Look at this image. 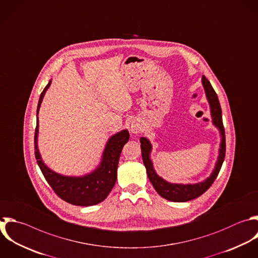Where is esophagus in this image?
I'll list each match as a JSON object with an SVG mask.
<instances>
[{
	"label": "esophagus",
	"mask_w": 258,
	"mask_h": 258,
	"mask_svg": "<svg viewBox=\"0 0 258 258\" xmlns=\"http://www.w3.org/2000/svg\"><path fill=\"white\" fill-rule=\"evenodd\" d=\"M130 131H131L132 133H137V132H139V131H140V126H139V124H137V123H132L131 126H130Z\"/></svg>",
	"instance_id": "34e87169"
}]
</instances>
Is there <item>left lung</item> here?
<instances>
[{"label":"left lung","mask_w":258,"mask_h":258,"mask_svg":"<svg viewBox=\"0 0 258 258\" xmlns=\"http://www.w3.org/2000/svg\"><path fill=\"white\" fill-rule=\"evenodd\" d=\"M202 85L204 87L206 98L210 106L212 123L219 130L220 138H221L219 155L210 176L205 178L203 181H200L197 183H173L165 180L163 177L158 175L154 169L153 162L150 156L152 151L151 142L146 137H140L142 159L147 171L148 178L152 183L153 187L155 188V190L158 192V195L164 198L165 200H168L171 202H178V203L187 202L202 196L212 185V183L216 179L222 167L223 161L225 159V152H226L225 130H224L223 121H222V110L219 103V99L212 85L204 76L202 78Z\"/></svg>","instance_id":"obj_1"}]
</instances>
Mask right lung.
Segmentation results:
<instances>
[{
  "label": "right lung",
  "mask_w": 258,
  "mask_h": 258,
  "mask_svg": "<svg viewBox=\"0 0 258 258\" xmlns=\"http://www.w3.org/2000/svg\"><path fill=\"white\" fill-rule=\"evenodd\" d=\"M50 85L51 80L41 93L37 106L36 129L34 136V149L37 163L49 185L63 201L83 207L97 205L108 197L116 183L120 154L124 145L129 140V132L127 129H124L109 138L102 153L100 163L91 172L86 173L85 175L76 176L60 174L52 170L44 163L38 148V113L44 95Z\"/></svg>",
  "instance_id": "right-lung-1"
}]
</instances>
